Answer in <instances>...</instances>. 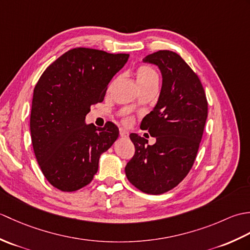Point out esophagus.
I'll return each instance as SVG.
<instances>
[{
	"label": "esophagus",
	"mask_w": 250,
	"mask_h": 250,
	"mask_svg": "<svg viewBox=\"0 0 250 250\" xmlns=\"http://www.w3.org/2000/svg\"><path fill=\"white\" fill-rule=\"evenodd\" d=\"M119 134H120V136L121 137H125V139H126V137H128L129 136V132L128 131H126V130H125V129H120L119 130Z\"/></svg>",
	"instance_id": "obj_1"
}]
</instances>
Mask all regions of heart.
Masks as SVG:
<instances>
[{"label":"heart","mask_w":250,"mask_h":250,"mask_svg":"<svg viewBox=\"0 0 250 250\" xmlns=\"http://www.w3.org/2000/svg\"><path fill=\"white\" fill-rule=\"evenodd\" d=\"M136 79L140 88H145L153 83H158V75L149 66H140L136 71Z\"/></svg>","instance_id":"b5f03b06"}]
</instances>
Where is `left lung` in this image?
I'll return each instance as SVG.
<instances>
[{"mask_svg": "<svg viewBox=\"0 0 250 250\" xmlns=\"http://www.w3.org/2000/svg\"><path fill=\"white\" fill-rule=\"evenodd\" d=\"M159 67L162 87L158 102L142 120L141 129L153 145L130 134L135 153L125 168L126 178L148 194L173 189L192 167L207 118V100L198 75L176 52L159 50L143 60Z\"/></svg>", "mask_w": 250, "mask_h": 250, "instance_id": "1", "label": "left lung"}]
</instances>
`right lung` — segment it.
<instances>
[{
    "label": "right lung",
    "mask_w": 250,
    "mask_h": 250,
    "mask_svg": "<svg viewBox=\"0 0 250 250\" xmlns=\"http://www.w3.org/2000/svg\"><path fill=\"white\" fill-rule=\"evenodd\" d=\"M128 59V54L79 47L42 74L33 92L30 131L36 160L55 188L72 192L91 183L101 155L118 139L113 122L97 128L84 119Z\"/></svg>",
    "instance_id": "right-lung-1"
}]
</instances>
